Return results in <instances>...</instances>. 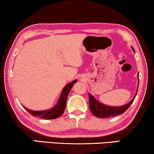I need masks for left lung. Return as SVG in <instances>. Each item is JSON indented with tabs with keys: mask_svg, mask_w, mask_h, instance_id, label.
Masks as SVG:
<instances>
[{
	"mask_svg": "<svg viewBox=\"0 0 154 154\" xmlns=\"http://www.w3.org/2000/svg\"><path fill=\"white\" fill-rule=\"evenodd\" d=\"M133 49H134V48H133ZM138 77H139V75H138ZM138 85H139V81H138ZM136 95L134 96V97L133 98L132 100L130 101V102H128V104L124 105V106H118V107L109 106L103 104H101V103L98 102V101L96 100L93 95H91V94H88L89 108H90L92 113H93L95 117H97V118H109V117L118 116V115H120L122 113H125L128 108H129V106L131 105L133 102L134 101L135 97H136Z\"/></svg>",
	"mask_w": 154,
	"mask_h": 154,
	"instance_id": "left-lung-1",
	"label": "left lung"
}]
</instances>
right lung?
Segmentation results:
<instances>
[{"label": "right lung", "instance_id": "1", "mask_svg": "<svg viewBox=\"0 0 154 154\" xmlns=\"http://www.w3.org/2000/svg\"><path fill=\"white\" fill-rule=\"evenodd\" d=\"M77 82V80H74L70 83L68 84L64 87L61 95L59 98V102L57 103L56 106L50 109L49 110H45V111H31L28 109H27L24 106L25 109L28 113H30L34 117H39L40 118L45 119V120H53V119L58 118L63 113L66 109V101H67L68 95L69 94L70 91L75 83Z\"/></svg>", "mask_w": 154, "mask_h": 154}]
</instances>
